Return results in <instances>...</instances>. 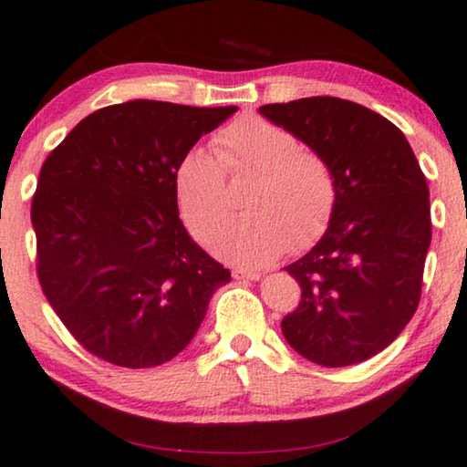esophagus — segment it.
<instances>
[{
	"mask_svg": "<svg viewBox=\"0 0 467 467\" xmlns=\"http://www.w3.org/2000/svg\"><path fill=\"white\" fill-rule=\"evenodd\" d=\"M233 279L236 281H255L260 279L258 271H252V268H233Z\"/></svg>",
	"mask_w": 467,
	"mask_h": 467,
	"instance_id": "esophagus-1",
	"label": "esophagus"
}]
</instances>
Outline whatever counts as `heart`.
<instances>
[{
    "label": "heart",
    "mask_w": 467,
    "mask_h": 467,
    "mask_svg": "<svg viewBox=\"0 0 467 467\" xmlns=\"http://www.w3.org/2000/svg\"><path fill=\"white\" fill-rule=\"evenodd\" d=\"M213 152L188 150L175 167L173 190L188 233L205 243L228 209L226 173H258L247 213L231 218L213 236L222 260L262 266L285 249L305 252L330 224L337 182L327 162L300 148L298 137L266 118L243 116L213 135Z\"/></svg>",
    "instance_id": "obj_1"
}]
</instances>
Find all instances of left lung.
Masks as SVG:
<instances>
[{"label":"left lung","mask_w":467,"mask_h":467,"mask_svg":"<svg viewBox=\"0 0 467 467\" xmlns=\"http://www.w3.org/2000/svg\"><path fill=\"white\" fill-rule=\"evenodd\" d=\"M260 114L317 152L337 182L326 234L285 266L302 292L281 332L319 366L364 362L398 338L421 300L431 241L423 171L402 130L359 103L306 97Z\"/></svg>","instance_id":"obj_1"}]
</instances>
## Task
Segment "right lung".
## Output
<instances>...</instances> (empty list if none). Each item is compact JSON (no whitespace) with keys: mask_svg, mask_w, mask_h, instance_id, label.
<instances>
[{"mask_svg":"<svg viewBox=\"0 0 467 467\" xmlns=\"http://www.w3.org/2000/svg\"><path fill=\"white\" fill-rule=\"evenodd\" d=\"M234 111L148 99L108 105L44 161L31 202L37 279L71 337L99 359L169 362L231 281L183 228L173 175Z\"/></svg>","mask_w":467,"mask_h":467,"instance_id":"1","label":"right lung"}]
</instances>
